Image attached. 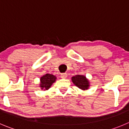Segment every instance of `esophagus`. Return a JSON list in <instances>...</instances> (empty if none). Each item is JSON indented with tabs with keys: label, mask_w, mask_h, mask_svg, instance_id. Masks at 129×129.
<instances>
[{
	"label": "esophagus",
	"mask_w": 129,
	"mask_h": 129,
	"mask_svg": "<svg viewBox=\"0 0 129 129\" xmlns=\"http://www.w3.org/2000/svg\"><path fill=\"white\" fill-rule=\"evenodd\" d=\"M61 77L62 78H66L67 77V73H61Z\"/></svg>",
	"instance_id": "1"
}]
</instances>
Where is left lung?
Masks as SVG:
<instances>
[{
	"instance_id": "8db88e82",
	"label": "left lung",
	"mask_w": 129,
	"mask_h": 129,
	"mask_svg": "<svg viewBox=\"0 0 129 129\" xmlns=\"http://www.w3.org/2000/svg\"><path fill=\"white\" fill-rule=\"evenodd\" d=\"M72 80L76 86L82 90H87L90 86L89 81L84 75H78L73 76L72 77Z\"/></svg>"
}]
</instances>
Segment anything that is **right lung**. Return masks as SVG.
<instances>
[{
  "label": "right lung",
  "instance_id": "1",
  "mask_svg": "<svg viewBox=\"0 0 129 129\" xmlns=\"http://www.w3.org/2000/svg\"><path fill=\"white\" fill-rule=\"evenodd\" d=\"M56 76L52 74H45L40 78V87L42 90H48L56 80Z\"/></svg>",
  "mask_w": 129,
  "mask_h": 129
}]
</instances>
